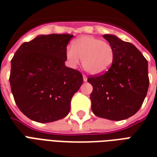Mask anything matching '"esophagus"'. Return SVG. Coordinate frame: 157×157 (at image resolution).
I'll list each match as a JSON object with an SVG mask.
<instances>
[{"instance_id":"obj_1","label":"esophagus","mask_w":157,"mask_h":157,"mask_svg":"<svg viewBox=\"0 0 157 157\" xmlns=\"http://www.w3.org/2000/svg\"><path fill=\"white\" fill-rule=\"evenodd\" d=\"M82 78H83V81H84V82H86V81H87V78H86V75H82Z\"/></svg>"}]
</instances>
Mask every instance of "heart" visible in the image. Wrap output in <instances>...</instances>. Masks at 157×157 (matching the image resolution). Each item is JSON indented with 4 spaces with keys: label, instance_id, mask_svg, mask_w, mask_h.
I'll list each match as a JSON object with an SVG mask.
<instances>
[{
    "label": "heart",
    "instance_id": "b5f03b06",
    "mask_svg": "<svg viewBox=\"0 0 157 157\" xmlns=\"http://www.w3.org/2000/svg\"><path fill=\"white\" fill-rule=\"evenodd\" d=\"M71 48L66 52L69 65L76 68L82 60L83 69L92 75L104 74L109 71L113 62V48L109 42L100 39L81 36L73 42Z\"/></svg>",
    "mask_w": 157,
    "mask_h": 157
}]
</instances>
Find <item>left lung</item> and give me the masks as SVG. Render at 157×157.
<instances>
[{"mask_svg": "<svg viewBox=\"0 0 157 157\" xmlns=\"http://www.w3.org/2000/svg\"><path fill=\"white\" fill-rule=\"evenodd\" d=\"M103 37L113 48L114 60L107 72L87 78L93 87L91 110L102 118L121 121L136 113L146 97L148 64L132 44L109 34Z\"/></svg>", "mask_w": 157, "mask_h": 157, "instance_id": "1", "label": "left lung"}]
</instances>
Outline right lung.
Segmentation results:
<instances>
[{
    "instance_id": "1",
    "label": "right lung",
    "mask_w": 157,
    "mask_h": 157,
    "mask_svg": "<svg viewBox=\"0 0 157 157\" xmlns=\"http://www.w3.org/2000/svg\"><path fill=\"white\" fill-rule=\"evenodd\" d=\"M70 34L36 36L23 43L11 60V91L22 113L37 122L68 115L71 98L82 84V74L65 65Z\"/></svg>"
}]
</instances>
